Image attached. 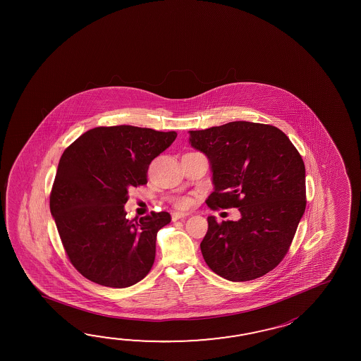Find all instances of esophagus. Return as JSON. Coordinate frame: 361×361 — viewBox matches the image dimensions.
<instances>
[{
    "instance_id": "1",
    "label": "esophagus",
    "mask_w": 361,
    "mask_h": 361,
    "mask_svg": "<svg viewBox=\"0 0 361 361\" xmlns=\"http://www.w3.org/2000/svg\"><path fill=\"white\" fill-rule=\"evenodd\" d=\"M185 216H187L185 213H179V212H173V213H171V219H173V221H178V219L185 218Z\"/></svg>"
}]
</instances>
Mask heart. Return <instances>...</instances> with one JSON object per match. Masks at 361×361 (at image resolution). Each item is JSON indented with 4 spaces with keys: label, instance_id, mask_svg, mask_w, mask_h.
I'll list each match as a JSON object with an SVG mask.
<instances>
[{
    "label": "heart",
    "instance_id": "obj_1",
    "mask_svg": "<svg viewBox=\"0 0 361 361\" xmlns=\"http://www.w3.org/2000/svg\"><path fill=\"white\" fill-rule=\"evenodd\" d=\"M170 202L177 209H187L191 207L192 200L188 196H174L170 199Z\"/></svg>",
    "mask_w": 361,
    "mask_h": 361
}]
</instances>
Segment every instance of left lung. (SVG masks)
Returning <instances> with one entry per match:
<instances>
[{
	"label": "left lung",
	"mask_w": 361,
	"mask_h": 361,
	"mask_svg": "<svg viewBox=\"0 0 361 361\" xmlns=\"http://www.w3.org/2000/svg\"><path fill=\"white\" fill-rule=\"evenodd\" d=\"M207 154L213 210L238 207V221L207 218L200 247L209 269L230 281L266 275L284 259L306 209V169L290 139L276 126L233 121L190 131Z\"/></svg>",
	"instance_id": "left-lung-1"
}]
</instances>
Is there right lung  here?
Segmentation results:
<instances>
[{
  "mask_svg": "<svg viewBox=\"0 0 361 361\" xmlns=\"http://www.w3.org/2000/svg\"><path fill=\"white\" fill-rule=\"evenodd\" d=\"M176 138V131L99 126L61 154L50 212L69 262L87 280L128 288L152 269L156 236L170 214L151 212L129 221L123 205L129 188L147 184L149 164Z\"/></svg>",
  "mask_w": 361,
  "mask_h": 361,
  "instance_id": "add662e5",
  "label": "right lung"
}]
</instances>
